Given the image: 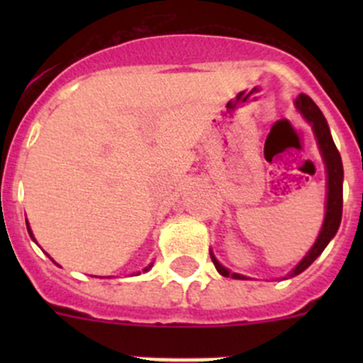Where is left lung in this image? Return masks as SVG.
Segmentation results:
<instances>
[{
	"label": "left lung",
	"mask_w": 363,
	"mask_h": 363,
	"mask_svg": "<svg viewBox=\"0 0 363 363\" xmlns=\"http://www.w3.org/2000/svg\"><path fill=\"white\" fill-rule=\"evenodd\" d=\"M295 108L300 112V116L311 124V128H313L314 131V137H316L318 149H320V155L325 163V172H327V203H325L323 225H321L320 233H318L316 242L313 244V247L306 252V256L296 263L294 269H291L283 279H290V277L302 274L303 270L323 252L325 247L328 246V242H330L335 237V233H337L340 218H342V160H340L337 147H335L334 144V138H332L330 135V128H328L327 119H325L323 112L318 108V105L303 93H300L298 96H296ZM211 258L216 270H218L221 276L233 277V279H250V277L242 276V274L232 272V270H228L226 267H223L212 251Z\"/></svg>",
	"instance_id": "left-lung-1"
}]
</instances>
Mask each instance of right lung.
<instances>
[{
    "mask_svg": "<svg viewBox=\"0 0 363 363\" xmlns=\"http://www.w3.org/2000/svg\"><path fill=\"white\" fill-rule=\"evenodd\" d=\"M26 226H28V232H29V237H31V239H33V240H35V235H33V232H31V228H29V223H28V221H26ZM35 242H36V240H35ZM49 258H50V256H49ZM50 259H52V258H50ZM52 262H54V259H52ZM54 263H56V262H54ZM56 265H57V263H56ZM151 267H152V263H149V265H147V267H145V269H144V270H142V272H149V269H151ZM137 276H140V272H137Z\"/></svg>",
    "mask_w": 363,
    "mask_h": 363,
    "instance_id": "obj_1",
    "label": "right lung"
}]
</instances>
